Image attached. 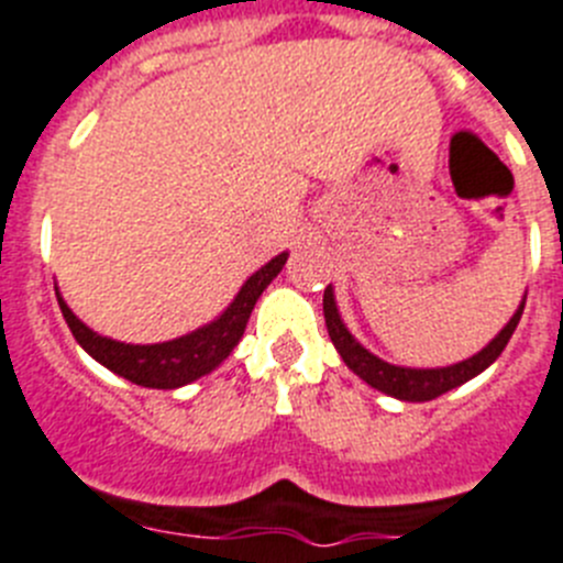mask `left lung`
Segmentation results:
<instances>
[{
  "mask_svg": "<svg viewBox=\"0 0 563 563\" xmlns=\"http://www.w3.org/2000/svg\"><path fill=\"white\" fill-rule=\"evenodd\" d=\"M322 311H325V329H329L334 349L340 351L345 365H349L356 376H363L371 388L383 390V394H388V397L405 399V402H428V399L442 397V394H448L451 388H459L462 383H467V379H473L476 374H482V371H485L487 365H490L501 351H505L512 331H516L518 320H521L525 306L512 314V320L501 329V334H498L487 349L478 351L476 356L464 360V363L448 365V368H424V371L399 368V365L385 363V360L374 356L371 351H365L363 345L349 334V329L342 325L340 314H336L334 291H331V286L325 288V295H322Z\"/></svg>",
  "mask_w": 563,
  "mask_h": 563,
  "instance_id": "8db88e82",
  "label": "left lung"
}]
</instances>
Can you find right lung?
<instances>
[{
  "label": "right lung",
  "instance_id": "add662e5",
  "mask_svg": "<svg viewBox=\"0 0 563 563\" xmlns=\"http://www.w3.org/2000/svg\"><path fill=\"white\" fill-rule=\"evenodd\" d=\"M286 257L288 254H277L275 261L266 263L261 272H254L243 283L241 295L234 297L232 306L218 320L209 322L207 329H198L173 342H158V345H126V342L99 336L67 309V302L62 297H56L73 336L92 360H99L112 374L124 376L135 385H144V388H180V385L192 383L198 376L218 368L232 354V349L246 331L254 302L263 295V288L280 275V268L286 266Z\"/></svg>",
  "mask_w": 563,
  "mask_h": 563
}]
</instances>
